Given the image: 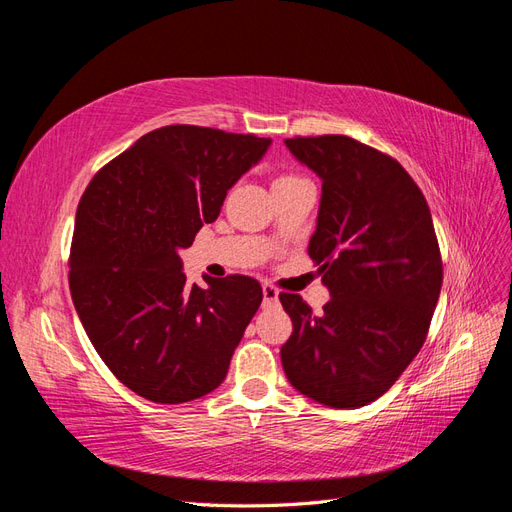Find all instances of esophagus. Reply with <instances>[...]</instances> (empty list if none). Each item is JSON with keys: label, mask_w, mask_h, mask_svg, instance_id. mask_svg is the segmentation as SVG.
<instances>
[{"label": "esophagus", "mask_w": 512, "mask_h": 512, "mask_svg": "<svg viewBox=\"0 0 512 512\" xmlns=\"http://www.w3.org/2000/svg\"><path fill=\"white\" fill-rule=\"evenodd\" d=\"M277 297H280L277 288H273L271 284H262V299H265V305H275Z\"/></svg>", "instance_id": "esophagus-1"}]
</instances>
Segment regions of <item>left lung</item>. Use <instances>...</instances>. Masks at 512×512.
Masks as SVG:
<instances>
[{
  "instance_id": "8db88e82",
  "label": "left lung",
  "mask_w": 512,
  "mask_h": 512,
  "mask_svg": "<svg viewBox=\"0 0 512 512\" xmlns=\"http://www.w3.org/2000/svg\"><path fill=\"white\" fill-rule=\"evenodd\" d=\"M322 179L309 258L331 301L314 316L282 292L292 335L288 382L329 408H361L404 374L425 344L442 288V258L423 192L404 166L350 136L286 138Z\"/></svg>"
}]
</instances>
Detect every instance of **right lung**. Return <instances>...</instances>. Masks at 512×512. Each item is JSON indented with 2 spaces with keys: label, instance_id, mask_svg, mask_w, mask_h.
<instances>
[{
  "label": "right lung",
  "instance_id": "right-lung-1",
  "mask_svg": "<svg viewBox=\"0 0 512 512\" xmlns=\"http://www.w3.org/2000/svg\"><path fill=\"white\" fill-rule=\"evenodd\" d=\"M271 138L166 126L108 162L76 209L70 292L100 359L130 391L185 404L224 382L262 301L247 275L190 286L179 250L218 220Z\"/></svg>",
  "mask_w": 512,
  "mask_h": 512
}]
</instances>
